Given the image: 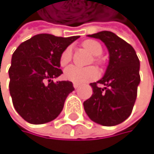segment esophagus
<instances>
[{
	"label": "esophagus",
	"instance_id": "1",
	"mask_svg": "<svg viewBox=\"0 0 154 154\" xmlns=\"http://www.w3.org/2000/svg\"><path fill=\"white\" fill-rule=\"evenodd\" d=\"M73 87H74V88H78L80 86H79L78 84H73Z\"/></svg>",
	"mask_w": 154,
	"mask_h": 154
}]
</instances>
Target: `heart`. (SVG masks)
<instances>
[{"instance_id": "heart-1", "label": "heart", "mask_w": 154, "mask_h": 154, "mask_svg": "<svg viewBox=\"0 0 154 154\" xmlns=\"http://www.w3.org/2000/svg\"><path fill=\"white\" fill-rule=\"evenodd\" d=\"M82 46L87 50H88L92 55L96 56L93 58L94 63L101 64V59L97 56L102 54L103 48L99 42L95 40H86L82 43ZM71 57H72V52L70 48H66L62 52V54L60 56V65L62 66H66L71 61ZM64 76L67 81H70L75 84H83L94 80L98 76V71L94 66L80 68L74 66H70L65 69Z\"/></svg>"}]
</instances>
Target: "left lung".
I'll return each instance as SVG.
<instances>
[{
  "instance_id": "left-lung-1",
  "label": "left lung",
  "mask_w": 154,
  "mask_h": 154,
  "mask_svg": "<svg viewBox=\"0 0 154 154\" xmlns=\"http://www.w3.org/2000/svg\"><path fill=\"white\" fill-rule=\"evenodd\" d=\"M88 36L100 39L106 45L109 62L104 77L90 84L93 93L84 102V109L97 124L116 126L132 111L140 83V62L132 46L113 32L101 31ZM99 84L104 88H100Z\"/></svg>"
}]
</instances>
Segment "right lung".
Returning a JSON list of instances; mask_svg holds the SVG:
<instances>
[{"mask_svg":"<svg viewBox=\"0 0 154 154\" xmlns=\"http://www.w3.org/2000/svg\"><path fill=\"white\" fill-rule=\"evenodd\" d=\"M79 36L56 37L38 34L22 43L12 55L8 70L9 92L16 111L34 125L54 120L74 90L69 81L53 79L63 73L60 56Z\"/></svg>","mask_w":154,"mask_h":154,"instance_id":"right-lung-1","label":"right lung"}]
</instances>
